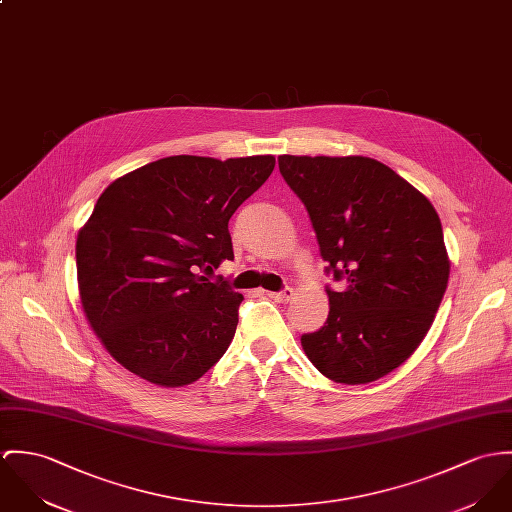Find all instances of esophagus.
I'll use <instances>...</instances> for the list:
<instances>
[{"label": "esophagus", "mask_w": 512, "mask_h": 512, "mask_svg": "<svg viewBox=\"0 0 512 512\" xmlns=\"http://www.w3.org/2000/svg\"><path fill=\"white\" fill-rule=\"evenodd\" d=\"M270 299H276V301H279V303H285V301H289L291 297H293V287H283L281 291H268L266 293Z\"/></svg>", "instance_id": "obj_1"}]
</instances>
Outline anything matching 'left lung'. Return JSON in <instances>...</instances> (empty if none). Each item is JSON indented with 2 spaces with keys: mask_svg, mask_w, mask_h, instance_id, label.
Returning <instances> with one entry per match:
<instances>
[{
  "mask_svg": "<svg viewBox=\"0 0 512 512\" xmlns=\"http://www.w3.org/2000/svg\"><path fill=\"white\" fill-rule=\"evenodd\" d=\"M317 234L328 317L301 336L307 358L332 381L358 385L399 368L444 297L450 262L436 209L389 166L366 156L278 158Z\"/></svg>",
  "mask_w": 512,
  "mask_h": 512,
  "instance_id": "8db88e82",
  "label": "left lung"
}]
</instances>
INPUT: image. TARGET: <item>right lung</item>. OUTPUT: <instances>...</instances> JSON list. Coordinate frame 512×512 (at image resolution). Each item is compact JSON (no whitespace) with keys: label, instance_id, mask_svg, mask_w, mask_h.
Masks as SVG:
<instances>
[{"label":"right lung","instance_id":"right-lung-1","mask_svg":"<svg viewBox=\"0 0 512 512\" xmlns=\"http://www.w3.org/2000/svg\"><path fill=\"white\" fill-rule=\"evenodd\" d=\"M274 156H168L115 180L78 233L84 313L109 354L162 387H182L227 352L242 295L201 272L233 260L229 219Z\"/></svg>","mask_w":512,"mask_h":512}]
</instances>
